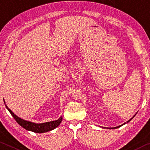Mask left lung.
Masks as SVG:
<instances>
[{
    "label": "left lung",
    "mask_w": 150,
    "mask_h": 150,
    "mask_svg": "<svg viewBox=\"0 0 150 150\" xmlns=\"http://www.w3.org/2000/svg\"><path fill=\"white\" fill-rule=\"evenodd\" d=\"M135 115H136V114H135ZM135 115H134V116H133V117H131V118L129 119V121H127V123H129V122L131 120V119H132L133 118V117H134L135 116ZM127 123H124L123 124H122V125H119V126H117V127H110V128H109V129H116V128H118V127H121L122 125H125V124H126ZM104 128H105V127H104Z\"/></svg>",
    "instance_id": "8db88e82"
}]
</instances>
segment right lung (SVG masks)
Wrapping results in <instances>:
<instances>
[{"mask_svg": "<svg viewBox=\"0 0 150 150\" xmlns=\"http://www.w3.org/2000/svg\"><path fill=\"white\" fill-rule=\"evenodd\" d=\"M4 103L5 105V107L7 110L10 112V113L12 115L13 117L15 119V120L17 122V123L21 125L22 127H23L26 130H28L30 131H33L35 133H45L47 131H52L54 129H56L57 127H58L60 125V123L62 121V116H61L56 121H52L49 122H45V123H33V122L24 120V119H21L20 117L17 116L14 112L11 110L6 105L5 101H4Z\"/></svg>", "mask_w": 150, "mask_h": 150, "instance_id": "1", "label": "right lung"}]
</instances>
